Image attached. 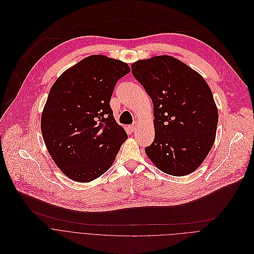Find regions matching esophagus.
<instances>
[{
	"mask_svg": "<svg viewBox=\"0 0 254 254\" xmlns=\"http://www.w3.org/2000/svg\"><path fill=\"white\" fill-rule=\"evenodd\" d=\"M137 126H138V125H137V123H134V124H132V125H130V126H129V129L133 132V131H135V130L137 129Z\"/></svg>",
	"mask_w": 254,
	"mask_h": 254,
	"instance_id": "34e87169",
	"label": "esophagus"
}]
</instances>
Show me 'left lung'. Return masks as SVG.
I'll return each instance as SVG.
<instances>
[{
  "mask_svg": "<svg viewBox=\"0 0 254 254\" xmlns=\"http://www.w3.org/2000/svg\"><path fill=\"white\" fill-rule=\"evenodd\" d=\"M131 69L154 107L155 138L145 148L148 158L164 173H192L207 157L216 135L218 111L208 84L167 55L139 60Z\"/></svg>",
  "mask_w": 254,
  "mask_h": 254,
  "instance_id": "8db88e82",
  "label": "left lung"
}]
</instances>
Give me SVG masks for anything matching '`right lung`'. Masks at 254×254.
Masks as SVG:
<instances>
[{
	"mask_svg": "<svg viewBox=\"0 0 254 254\" xmlns=\"http://www.w3.org/2000/svg\"><path fill=\"white\" fill-rule=\"evenodd\" d=\"M129 66L103 55L89 56L66 70L49 92L41 130L51 157L77 182H90L113 164L128 138L114 119L110 100Z\"/></svg>",
	"mask_w": 254,
	"mask_h": 254,
	"instance_id": "1",
	"label": "right lung"
}]
</instances>
